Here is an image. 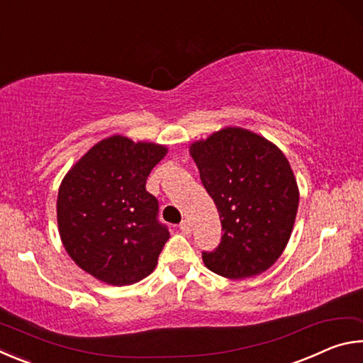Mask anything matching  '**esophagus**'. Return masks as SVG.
I'll list each match as a JSON object with an SVG mask.
<instances>
[{
  "instance_id": "esophagus-1",
  "label": "esophagus",
  "mask_w": 363,
  "mask_h": 363,
  "mask_svg": "<svg viewBox=\"0 0 363 363\" xmlns=\"http://www.w3.org/2000/svg\"><path fill=\"white\" fill-rule=\"evenodd\" d=\"M179 229H181L184 233H190V230H192V227H190L189 219H184V220H182V223L179 224Z\"/></svg>"
}]
</instances>
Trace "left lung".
I'll list each match as a JSON object with an SVG mask.
<instances>
[{
  "label": "left lung",
  "instance_id": "1",
  "mask_svg": "<svg viewBox=\"0 0 363 363\" xmlns=\"http://www.w3.org/2000/svg\"><path fill=\"white\" fill-rule=\"evenodd\" d=\"M190 155L224 232L216 248L201 253L205 266L227 279L267 270L290 240L299 203L286 157L242 128H225L199 140Z\"/></svg>",
  "mask_w": 363,
  "mask_h": 363
}]
</instances>
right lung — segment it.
I'll return each mask as SVG.
<instances>
[{"label": "right lung", "instance_id": "1", "mask_svg": "<svg viewBox=\"0 0 363 363\" xmlns=\"http://www.w3.org/2000/svg\"><path fill=\"white\" fill-rule=\"evenodd\" d=\"M167 155L163 145L112 136L96 144L60 184L57 224L67 253L110 285L147 277L169 238L147 176Z\"/></svg>", "mask_w": 363, "mask_h": 363}]
</instances>
